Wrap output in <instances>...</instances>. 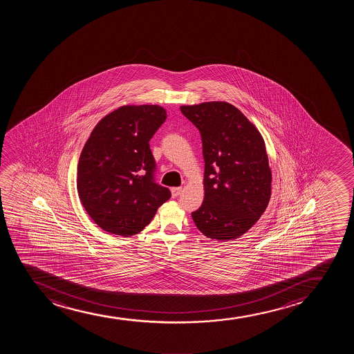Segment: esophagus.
<instances>
[{
    "mask_svg": "<svg viewBox=\"0 0 354 354\" xmlns=\"http://www.w3.org/2000/svg\"><path fill=\"white\" fill-rule=\"evenodd\" d=\"M180 192H182V187H172V189H171L172 197H178V196L180 195Z\"/></svg>",
    "mask_w": 354,
    "mask_h": 354,
    "instance_id": "esophagus-1",
    "label": "esophagus"
}]
</instances>
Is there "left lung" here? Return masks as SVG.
<instances>
[{
  "label": "left lung",
  "mask_w": 354,
  "mask_h": 354,
  "mask_svg": "<svg viewBox=\"0 0 354 354\" xmlns=\"http://www.w3.org/2000/svg\"><path fill=\"white\" fill-rule=\"evenodd\" d=\"M198 129L204 162V201L192 220L209 239H239L268 205L272 171L260 132L225 102L180 106Z\"/></svg>",
  "instance_id": "left-lung-1"
}]
</instances>
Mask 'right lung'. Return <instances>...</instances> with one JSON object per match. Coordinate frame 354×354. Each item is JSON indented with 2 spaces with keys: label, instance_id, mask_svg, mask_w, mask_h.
<instances>
[{
  "label": "right lung",
  "instance_id": "right-lung-1",
  "mask_svg": "<svg viewBox=\"0 0 354 354\" xmlns=\"http://www.w3.org/2000/svg\"><path fill=\"white\" fill-rule=\"evenodd\" d=\"M167 119L158 105L119 107L97 122L77 162L79 198L91 218L114 235H134L171 197L156 183L150 139Z\"/></svg>",
  "mask_w": 354,
  "mask_h": 354
}]
</instances>
